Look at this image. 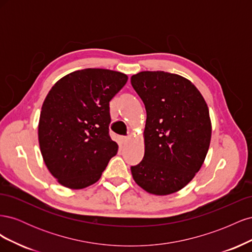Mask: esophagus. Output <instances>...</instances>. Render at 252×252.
<instances>
[{"instance_id":"34e87169","label":"esophagus","mask_w":252,"mask_h":252,"mask_svg":"<svg viewBox=\"0 0 252 252\" xmlns=\"http://www.w3.org/2000/svg\"><path fill=\"white\" fill-rule=\"evenodd\" d=\"M120 140H121L122 144H126V143H127V141L129 140V138H128V136H125V135H123V136H121Z\"/></svg>"}]
</instances>
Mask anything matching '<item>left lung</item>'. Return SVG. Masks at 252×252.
Returning <instances> with one entry per match:
<instances>
[{
  "label": "left lung",
  "mask_w": 252,
  "mask_h": 252,
  "mask_svg": "<svg viewBox=\"0 0 252 252\" xmlns=\"http://www.w3.org/2000/svg\"><path fill=\"white\" fill-rule=\"evenodd\" d=\"M131 85L146 109L145 154L131 166L136 184L147 192L179 191L200 170L211 139L209 110L193 84L179 74L142 71Z\"/></svg>",
  "instance_id": "obj_1"
}]
</instances>
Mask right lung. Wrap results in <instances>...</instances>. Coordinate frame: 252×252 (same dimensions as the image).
<instances>
[{
	"label": "right lung",
	"mask_w": 252,
	"mask_h": 252,
	"mask_svg": "<svg viewBox=\"0 0 252 252\" xmlns=\"http://www.w3.org/2000/svg\"><path fill=\"white\" fill-rule=\"evenodd\" d=\"M126 74L87 68L67 74L50 89L39 122L41 154L60 184L82 189L101 178L118 144L109 135V102Z\"/></svg>",
	"instance_id": "1"
}]
</instances>
